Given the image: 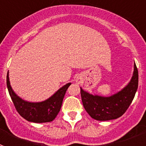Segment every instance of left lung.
<instances>
[{
	"label": "left lung",
	"mask_w": 146,
	"mask_h": 146,
	"mask_svg": "<svg viewBox=\"0 0 146 146\" xmlns=\"http://www.w3.org/2000/svg\"><path fill=\"white\" fill-rule=\"evenodd\" d=\"M138 87V71L134 64L133 75L128 85L110 96L93 95L80 88L83 107L92 118L109 121L121 117L128 109Z\"/></svg>",
	"instance_id": "obj_1"
}]
</instances>
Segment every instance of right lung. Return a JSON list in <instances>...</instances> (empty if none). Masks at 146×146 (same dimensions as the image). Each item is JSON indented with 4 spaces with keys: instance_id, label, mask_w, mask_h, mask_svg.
Segmentation results:
<instances>
[{
    "instance_id": "obj_1",
    "label": "right lung",
    "mask_w": 146,
    "mask_h": 146,
    "mask_svg": "<svg viewBox=\"0 0 146 146\" xmlns=\"http://www.w3.org/2000/svg\"><path fill=\"white\" fill-rule=\"evenodd\" d=\"M72 84L69 82L58 90L52 96L40 102H30L18 96L10 85L9 72L6 76V85L9 95L17 111L23 118L33 123H46L52 121L61 108L66 90Z\"/></svg>"
}]
</instances>
